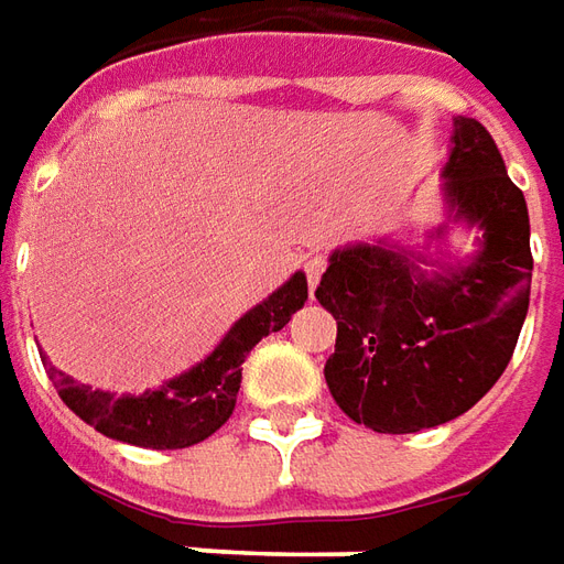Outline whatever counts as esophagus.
Listing matches in <instances>:
<instances>
[{"label":"esophagus","instance_id":"esophagus-1","mask_svg":"<svg viewBox=\"0 0 564 564\" xmlns=\"http://www.w3.org/2000/svg\"><path fill=\"white\" fill-rule=\"evenodd\" d=\"M324 268H327V259L324 256H308L305 259V274H308V286H317V281H321V274H324Z\"/></svg>","mask_w":564,"mask_h":564}]
</instances>
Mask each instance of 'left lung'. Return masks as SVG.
I'll return each instance as SVG.
<instances>
[{"label":"left lung","mask_w":564,"mask_h":564,"mask_svg":"<svg viewBox=\"0 0 564 564\" xmlns=\"http://www.w3.org/2000/svg\"><path fill=\"white\" fill-rule=\"evenodd\" d=\"M442 178L447 221L423 247L394 237L346 243L314 290L336 317L324 367L333 401L373 432L442 426L478 404L507 370L528 314V203L478 120L454 117ZM451 224L479 231L469 257L441 250Z\"/></svg>","instance_id":"left-lung-1"}]
</instances>
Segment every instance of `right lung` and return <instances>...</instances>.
<instances>
[{"label":"right lung","mask_w":564,"mask_h":564,"mask_svg":"<svg viewBox=\"0 0 564 564\" xmlns=\"http://www.w3.org/2000/svg\"><path fill=\"white\" fill-rule=\"evenodd\" d=\"M308 281L296 271L256 308L234 321V327L203 361L185 373L166 379L160 389L141 394H113L83 386L42 355L48 377L55 382L61 401L95 432L122 444L151 447V451H178L209 438L231 416L240 392V370L256 343L286 327V321L305 305Z\"/></svg>","instance_id":"obj_1"}]
</instances>
